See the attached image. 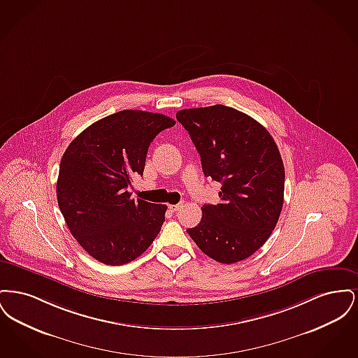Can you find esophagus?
I'll return each instance as SVG.
<instances>
[{"instance_id": "1", "label": "esophagus", "mask_w": 358, "mask_h": 358, "mask_svg": "<svg viewBox=\"0 0 358 358\" xmlns=\"http://www.w3.org/2000/svg\"><path fill=\"white\" fill-rule=\"evenodd\" d=\"M182 206H184V203H180V204L176 205H169V209H171V212H177V210H180Z\"/></svg>"}]
</instances>
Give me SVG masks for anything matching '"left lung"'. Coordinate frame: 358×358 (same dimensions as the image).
<instances>
[{
	"instance_id": "left-lung-1",
	"label": "left lung",
	"mask_w": 358,
	"mask_h": 358,
	"mask_svg": "<svg viewBox=\"0 0 358 358\" xmlns=\"http://www.w3.org/2000/svg\"><path fill=\"white\" fill-rule=\"evenodd\" d=\"M176 118L200 153L205 176L222 184L220 203L203 205L189 236L219 263L250 257L270 238L283 206L285 166L273 136L224 104L181 110Z\"/></svg>"
}]
</instances>
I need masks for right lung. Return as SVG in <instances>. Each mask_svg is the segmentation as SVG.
Returning <instances> with one entry per match:
<instances>
[{
	"instance_id": "1",
	"label": "right lung",
	"mask_w": 358,
	"mask_h": 358,
	"mask_svg": "<svg viewBox=\"0 0 358 358\" xmlns=\"http://www.w3.org/2000/svg\"><path fill=\"white\" fill-rule=\"evenodd\" d=\"M176 120L123 110L88 126L60 161L57 204L72 236L94 259L122 266L142 255L165 222L166 205L131 199L150 143Z\"/></svg>"
}]
</instances>
